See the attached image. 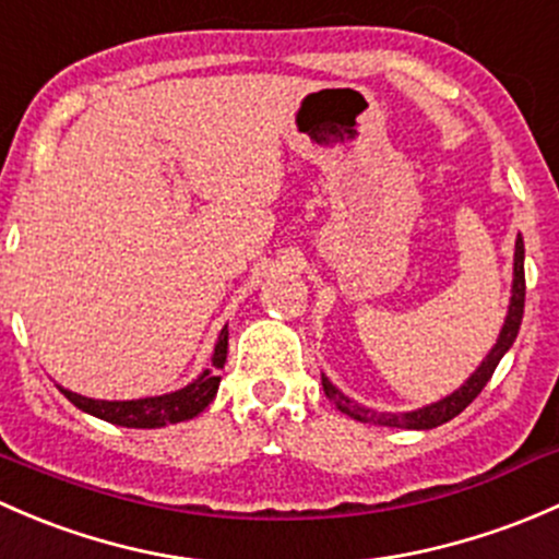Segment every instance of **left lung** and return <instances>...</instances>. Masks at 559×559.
I'll return each instance as SVG.
<instances>
[{
	"label": "left lung",
	"mask_w": 559,
	"mask_h": 559,
	"mask_svg": "<svg viewBox=\"0 0 559 559\" xmlns=\"http://www.w3.org/2000/svg\"><path fill=\"white\" fill-rule=\"evenodd\" d=\"M522 312H525V245H522V237H516V247H514V287H511V304H509V314H506L503 331H500L498 344L490 349L481 366L476 368L474 373L468 377V382L463 384L460 390H454L452 395H447L444 401L439 404H430L425 408H417V412H406V414H382L373 412V408L358 406L355 401H349L347 395L338 393L325 377H322V390H325L328 399L333 401L342 412H347L349 417L360 419V423H373V425H388V428H408V430H430L439 428V425L450 423L452 417H457L476 395L485 390V384L492 379V371L498 368L500 358L509 353V347L514 344L516 333H520L522 325Z\"/></svg>",
	"instance_id": "8db88e82"
}]
</instances>
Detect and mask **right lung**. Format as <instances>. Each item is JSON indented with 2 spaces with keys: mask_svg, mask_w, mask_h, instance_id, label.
<instances>
[{
  "mask_svg": "<svg viewBox=\"0 0 559 559\" xmlns=\"http://www.w3.org/2000/svg\"><path fill=\"white\" fill-rule=\"evenodd\" d=\"M226 355L228 328H223L215 344V355H212V368H206L195 382L177 390V393L155 395V399L140 401H94L85 399V395L72 393V390H61V393H64L74 406L94 414V417L105 419V423L123 425V428H164V425L191 419L210 406V401L215 399L217 393V384H221L217 368H223V364H226Z\"/></svg>",
  "mask_w": 559,
  "mask_h": 559,
  "instance_id": "1",
  "label": "right lung"
}]
</instances>
